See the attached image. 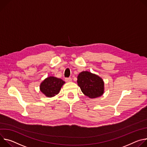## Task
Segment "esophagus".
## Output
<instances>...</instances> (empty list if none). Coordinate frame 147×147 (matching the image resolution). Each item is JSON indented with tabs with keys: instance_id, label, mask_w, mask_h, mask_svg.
<instances>
[{
	"instance_id": "34e87169",
	"label": "esophagus",
	"mask_w": 147,
	"mask_h": 147,
	"mask_svg": "<svg viewBox=\"0 0 147 147\" xmlns=\"http://www.w3.org/2000/svg\"><path fill=\"white\" fill-rule=\"evenodd\" d=\"M65 80L67 82H71L72 81V78H66Z\"/></svg>"
}]
</instances>
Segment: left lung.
<instances>
[{
    "instance_id": "8db88e82",
    "label": "left lung",
    "mask_w": 147,
    "mask_h": 147,
    "mask_svg": "<svg viewBox=\"0 0 147 147\" xmlns=\"http://www.w3.org/2000/svg\"><path fill=\"white\" fill-rule=\"evenodd\" d=\"M77 83L81 91L89 98L100 97L104 93L103 79L98 75L90 72H81L78 76Z\"/></svg>"
}]
</instances>
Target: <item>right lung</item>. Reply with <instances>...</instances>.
<instances>
[{
  "mask_svg": "<svg viewBox=\"0 0 147 147\" xmlns=\"http://www.w3.org/2000/svg\"><path fill=\"white\" fill-rule=\"evenodd\" d=\"M65 82L63 80L54 76L45 79L40 86V90L48 97H51L58 94L61 87Z\"/></svg>",
  "mask_w": 147,
  "mask_h": 147,
  "instance_id": "right-lung-1",
  "label": "right lung"
}]
</instances>
